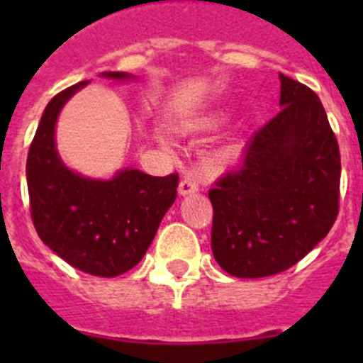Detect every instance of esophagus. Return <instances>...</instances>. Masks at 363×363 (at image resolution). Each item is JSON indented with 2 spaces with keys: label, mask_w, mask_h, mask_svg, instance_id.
Instances as JSON below:
<instances>
[{
  "label": "esophagus",
  "mask_w": 363,
  "mask_h": 363,
  "mask_svg": "<svg viewBox=\"0 0 363 363\" xmlns=\"http://www.w3.org/2000/svg\"><path fill=\"white\" fill-rule=\"evenodd\" d=\"M179 196H187V194H192V192H198V184L196 179L192 178H184L178 185Z\"/></svg>",
  "instance_id": "obj_1"
}]
</instances>
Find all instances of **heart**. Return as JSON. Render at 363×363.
Wrapping results in <instances>:
<instances>
[{
	"instance_id": "heart-1",
	"label": "heart",
	"mask_w": 363,
	"mask_h": 363,
	"mask_svg": "<svg viewBox=\"0 0 363 363\" xmlns=\"http://www.w3.org/2000/svg\"><path fill=\"white\" fill-rule=\"evenodd\" d=\"M236 152H238V150H236V147H227V149L221 150L218 158H220L221 163H229V162H233L234 156H236Z\"/></svg>"
}]
</instances>
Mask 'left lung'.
<instances>
[{
	"label": "left lung",
	"mask_w": 363,
	"mask_h": 363,
	"mask_svg": "<svg viewBox=\"0 0 363 363\" xmlns=\"http://www.w3.org/2000/svg\"><path fill=\"white\" fill-rule=\"evenodd\" d=\"M281 111L249 140L243 162L209 191L211 247L230 277L287 271L338 216L340 150L320 98L280 74Z\"/></svg>",
	"instance_id": "obj_1"
}]
</instances>
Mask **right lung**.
<instances>
[{
	"instance_id": "obj_1",
	"label": "right lung",
	"mask_w": 363,
	"mask_h": 363,
	"mask_svg": "<svg viewBox=\"0 0 363 363\" xmlns=\"http://www.w3.org/2000/svg\"><path fill=\"white\" fill-rule=\"evenodd\" d=\"M101 78L129 82L134 76L101 72ZM86 83L69 86L45 107L28 149V198L45 245L86 274L112 278L140 264L174 203L178 174L158 178L121 169L111 179H96L69 169L56 149V121Z\"/></svg>"
}]
</instances>
